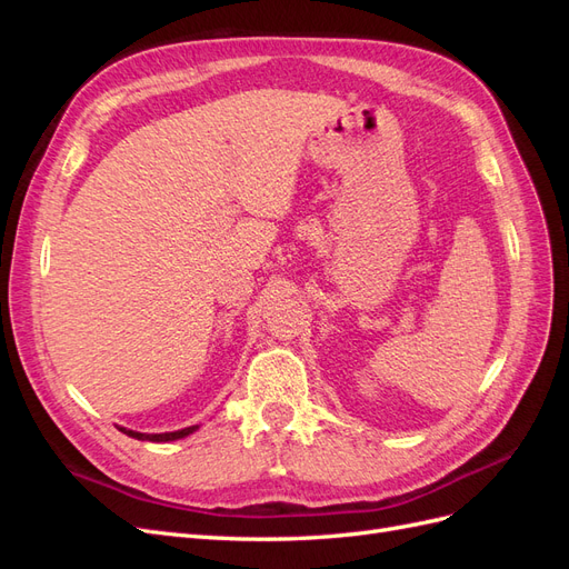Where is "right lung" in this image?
Returning a JSON list of instances; mask_svg holds the SVG:
<instances>
[{
	"label": "right lung",
	"instance_id": "1",
	"mask_svg": "<svg viewBox=\"0 0 569 569\" xmlns=\"http://www.w3.org/2000/svg\"><path fill=\"white\" fill-rule=\"evenodd\" d=\"M118 429H120V432H123V435L132 437V439H140V441H157V443H161V441H176V439H184V437H189V435H194L197 429H199V425H192V427L178 429V432H163V435H147V432H134V429H128V427H118Z\"/></svg>",
	"mask_w": 569,
	"mask_h": 569
}]
</instances>
